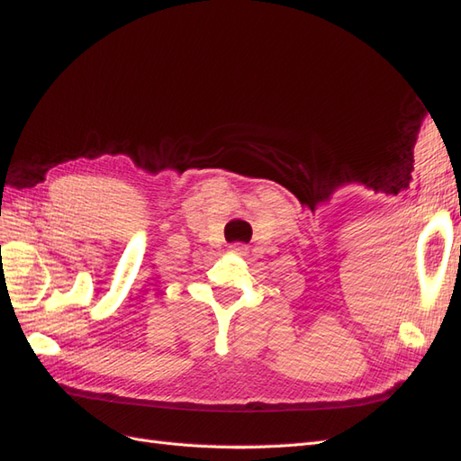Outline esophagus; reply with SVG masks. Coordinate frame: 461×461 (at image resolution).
I'll return each instance as SVG.
<instances>
[{
    "label": "esophagus",
    "instance_id": "1",
    "mask_svg": "<svg viewBox=\"0 0 461 461\" xmlns=\"http://www.w3.org/2000/svg\"><path fill=\"white\" fill-rule=\"evenodd\" d=\"M230 251L231 253H238V255H245V253H248V245H245V243H233V245H230Z\"/></svg>",
    "mask_w": 461,
    "mask_h": 461
}]
</instances>
